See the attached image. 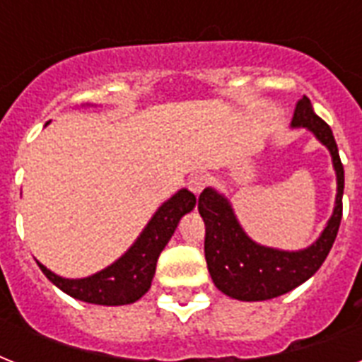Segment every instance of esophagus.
Segmentation results:
<instances>
[{
	"mask_svg": "<svg viewBox=\"0 0 362 362\" xmlns=\"http://www.w3.org/2000/svg\"><path fill=\"white\" fill-rule=\"evenodd\" d=\"M187 186H189V189H192V193H195V195H201V192H203L204 187L209 186V178L204 175H193L189 180H187Z\"/></svg>",
	"mask_w": 362,
	"mask_h": 362,
	"instance_id": "1",
	"label": "esophagus"
}]
</instances>
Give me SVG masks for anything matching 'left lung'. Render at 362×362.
Segmentation results:
<instances>
[{"instance_id":"1","label":"left lung","mask_w":362,"mask_h":362,"mask_svg":"<svg viewBox=\"0 0 362 362\" xmlns=\"http://www.w3.org/2000/svg\"><path fill=\"white\" fill-rule=\"evenodd\" d=\"M293 127H306L329 148L337 170V203L331 220L312 246L298 252H284L261 246L247 237L233 212L231 203L221 193L206 187L199 195V214L203 218L204 257L214 286L237 300H269L298 287L317 272L331 252L342 220L344 165L331 127L312 109L306 95L295 107Z\"/></svg>"}]
</instances>
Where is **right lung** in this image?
Masks as SVG:
<instances>
[{"label": "right lung", "instance_id": "right-lung-1", "mask_svg": "<svg viewBox=\"0 0 362 362\" xmlns=\"http://www.w3.org/2000/svg\"><path fill=\"white\" fill-rule=\"evenodd\" d=\"M195 203L197 199L187 189L175 193L169 201L159 206L141 233V237L118 261L88 278L69 280L54 274L45 264H37L54 286L73 298L103 306L135 303L150 289L159 253L163 252V247L170 240L182 216L192 212Z\"/></svg>", "mask_w": 362, "mask_h": 362}]
</instances>
